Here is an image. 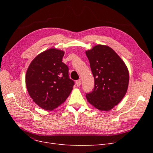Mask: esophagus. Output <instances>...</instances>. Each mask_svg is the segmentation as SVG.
<instances>
[{"instance_id": "esophagus-1", "label": "esophagus", "mask_w": 153, "mask_h": 153, "mask_svg": "<svg viewBox=\"0 0 153 153\" xmlns=\"http://www.w3.org/2000/svg\"><path fill=\"white\" fill-rule=\"evenodd\" d=\"M75 83H76V85L78 86V87H80V85H81V80H76V82H75Z\"/></svg>"}]
</instances>
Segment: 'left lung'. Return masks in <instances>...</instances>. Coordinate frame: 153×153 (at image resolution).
<instances>
[{"label":"left lung","instance_id":"obj_1","mask_svg":"<svg viewBox=\"0 0 153 153\" xmlns=\"http://www.w3.org/2000/svg\"><path fill=\"white\" fill-rule=\"evenodd\" d=\"M85 53L94 79V89L86 94V98L95 108L110 110L126 93L129 84L128 68L108 46L96 45Z\"/></svg>","mask_w":153,"mask_h":153}]
</instances>
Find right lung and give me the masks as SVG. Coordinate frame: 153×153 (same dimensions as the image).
Masks as SVG:
<instances>
[{
    "mask_svg": "<svg viewBox=\"0 0 153 153\" xmlns=\"http://www.w3.org/2000/svg\"><path fill=\"white\" fill-rule=\"evenodd\" d=\"M64 52L50 48L34 59L27 69V91L34 102L52 110L66 101L75 82L69 77V68L62 62Z\"/></svg>",
    "mask_w": 153,
    "mask_h": 153,
    "instance_id": "obj_1",
    "label": "right lung"
}]
</instances>
